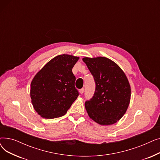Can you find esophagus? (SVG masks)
Returning a JSON list of instances; mask_svg holds the SVG:
<instances>
[{"instance_id":"34e87169","label":"esophagus","mask_w":160,"mask_h":160,"mask_svg":"<svg viewBox=\"0 0 160 160\" xmlns=\"http://www.w3.org/2000/svg\"><path fill=\"white\" fill-rule=\"evenodd\" d=\"M83 91H84V89L83 88H82V89H80L79 90V92H80V93L82 95V94H83Z\"/></svg>"}]
</instances>
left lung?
<instances>
[{
    "label": "left lung",
    "mask_w": 160,
    "mask_h": 160,
    "mask_svg": "<svg viewBox=\"0 0 160 160\" xmlns=\"http://www.w3.org/2000/svg\"><path fill=\"white\" fill-rule=\"evenodd\" d=\"M96 83L94 95L85 108L90 118L100 125L119 121L128 108L131 88L124 71L105 57L82 58Z\"/></svg>",
    "instance_id": "8db88e82"
}]
</instances>
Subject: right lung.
I'll use <instances>...</instances> for the list:
<instances>
[{
	"mask_svg": "<svg viewBox=\"0 0 160 160\" xmlns=\"http://www.w3.org/2000/svg\"><path fill=\"white\" fill-rule=\"evenodd\" d=\"M79 57L58 55L50 60L32 80L31 102L36 112L45 119L64 115L78 96L72 69Z\"/></svg>",
	"mask_w": 160,
	"mask_h": 160,
	"instance_id": "right-lung-1",
	"label": "right lung"
}]
</instances>
